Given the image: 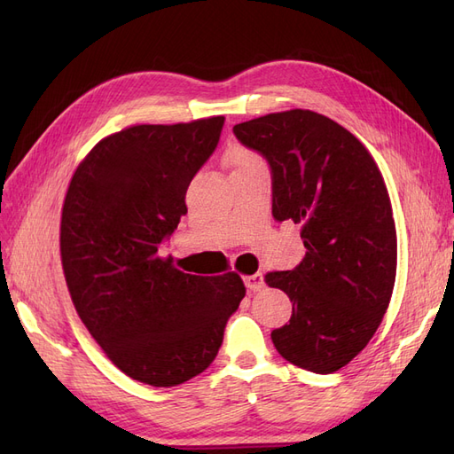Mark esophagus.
<instances>
[{
	"instance_id": "esophagus-1",
	"label": "esophagus",
	"mask_w": 454,
	"mask_h": 454,
	"mask_svg": "<svg viewBox=\"0 0 454 454\" xmlns=\"http://www.w3.org/2000/svg\"><path fill=\"white\" fill-rule=\"evenodd\" d=\"M244 284H246V287H248L250 292H259V290H263V286H265L263 274H261V272L248 274V277H244Z\"/></svg>"
}]
</instances>
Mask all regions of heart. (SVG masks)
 <instances>
[{"label": "heart", "instance_id": "1", "mask_svg": "<svg viewBox=\"0 0 454 454\" xmlns=\"http://www.w3.org/2000/svg\"><path fill=\"white\" fill-rule=\"evenodd\" d=\"M229 160L232 164V168H235V172H242V170H248L252 167H257V164L263 162V159H261L255 151L244 147V145H232L229 149Z\"/></svg>", "mask_w": 454, "mask_h": 454}]
</instances>
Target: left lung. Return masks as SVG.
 I'll use <instances>...</instances> for the list:
<instances>
[{"mask_svg": "<svg viewBox=\"0 0 454 454\" xmlns=\"http://www.w3.org/2000/svg\"><path fill=\"white\" fill-rule=\"evenodd\" d=\"M237 138L272 170V215L301 223L305 259L265 282L292 301L270 333L284 360L335 373L375 335L395 282L397 237L387 184L367 147L339 122L287 109L240 122Z\"/></svg>", "mask_w": 454, "mask_h": 454, "instance_id": "8db88e82", "label": "left lung"}]
</instances>
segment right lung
<instances>
[{
	"instance_id": "add662e5",
	"label": "right lung",
	"mask_w": 454,
	"mask_h": 454,
	"mask_svg": "<svg viewBox=\"0 0 454 454\" xmlns=\"http://www.w3.org/2000/svg\"><path fill=\"white\" fill-rule=\"evenodd\" d=\"M223 115L134 125L79 162L60 217V259L81 322L122 373L168 388L217 356L246 287L235 270L197 277L160 242L187 214L185 191L212 155Z\"/></svg>"
}]
</instances>
